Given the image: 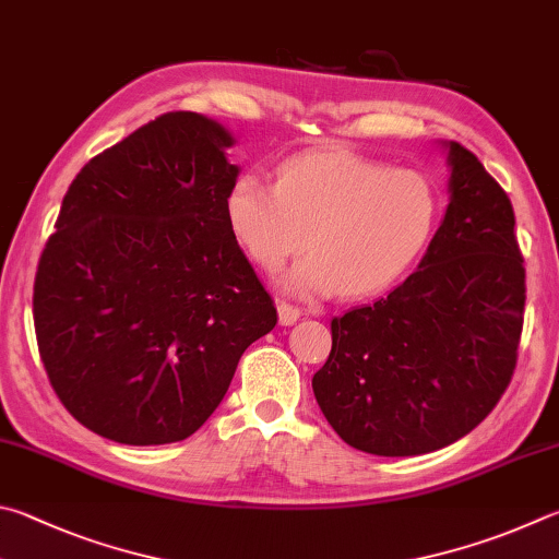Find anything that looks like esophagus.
Returning <instances> with one entry per match:
<instances>
[{
	"instance_id": "34e87169",
	"label": "esophagus",
	"mask_w": 559,
	"mask_h": 559,
	"mask_svg": "<svg viewBox=\"0 0 559 559\" xmlns=\"http://www.w3.org/2000/svg\"><path fill=\"white\" fill-rule=\"evenodd\" d=\"M300 314H302V312H300L298 306H290V302H286V300L278 302V322L286 324V328H288V324L296 322V320L300 318Z\"/></svg>"
}]
</instances>
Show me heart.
Returning <instances> with one entry per match:
<instances>
[{"mask_svg": "<svg viewBox=\"0 0 559 559\" xmlns=\"http://www.w3.org/2000/svg\"><path fill=\"white\" fill-rule=\"evenodd\" d=\"M227 225L263 271L312 249L288 273L298 293L369 298L395 286L430 245L440 219L435 182L347 148L288 158L276 186L241 176L225 200Z\"/></svg>", "mask_w": 559, "mask_h": 559, "instance_id": "b5f03b06", "label": "heart"}]
</instances>
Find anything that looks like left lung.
<instances>
[{
  "instance_id": "1",
  "label": "left lung",
  "mask_w": 559,
  "mask_h": 559,
  "mask_svg": "<svg viewBox=\"0 0 559 559\" xmlns=\"http://www.w3.org/2000/svg\"><path fill=\"white\" fill-rule=\"evenodd\" d=\"M450 205L428 251L389 296L332 320L312 377L320 411L361 452L413 456L472 432L513 379L525 269L506 190L448 144Z\"/></svg>"
}]
</instances>
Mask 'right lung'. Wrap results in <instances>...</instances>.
I'll list each match as a JSON object with an SVG mask.
<instances>
[{
	"label": "right lung",
	"instance_id": "1",
	"mask_svg": "<svg viewBox=\"0 0 559 559\" xmlns=\"http://www.w3.org/2000/svg\"><path fill=\"white\" fill-rule=\"evenodd\" d=\"M229 131L168 111L97 154L60 205L34 281L38 354L60 403L121 444L202 428L278 314L227 225Z\"/></svg>",
	"mask_w": 559,
	"mask_h": 559
}]
</instances>
